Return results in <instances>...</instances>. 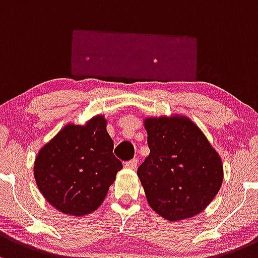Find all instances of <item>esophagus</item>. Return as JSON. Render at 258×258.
<instances>
[{"mask_svg":"<svg viewBox=\"0 0 258 258\" xmlns=\"http://www.w3.org/2000/svg\"><path fill=\"white\" fill-rule=\"evenodd\" d=\"M124 167L131 168V169H135V168L137 167V159L134 158V159H131V161L124 162Z\"/></svg>","mask_w":258,"mask_h":258,"instance_id":"34e87169","label":"esophagus"}]
</instances>
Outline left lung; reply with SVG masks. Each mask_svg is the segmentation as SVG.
Instances as JSON below:
<instances>
[{
	"label": "left lung",
	"instance_id": "obj_1",
	"mask_svg": "<svg viewBox=\"0 0 258 258\" xmlns=\"http://www.w3.org/2000/svg\"><path fill=\"white\" fill-rule=\"evenodd\" d=\"M145 126L151 152L137 175L148 204L169 221L199 214L221 188L219 154L186 117L147 118Z\"/></svg>",
	"mask_w": 258,
	"mask_h": 258
}]
</instances>
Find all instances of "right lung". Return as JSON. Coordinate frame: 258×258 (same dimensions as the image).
Here are the masks:
<instances>
[{
	"mask_svg": "<svg viewBox=\"0 0 258 258\" xmlns=\"http://www.w3.org/2000/svg\"><path fill=\"white\" fill-rule=\"evenodd\" d=\"M112 150L104 116H95L85 126H65L39 151L34 162L40 193L68 215L93 213L122 168Z\"/></svg>",
	"mask_w": 258,
	"mask_h": 258,
	"instance_id": "obj_1",
	"label": "right lung"
}]
</instances>
